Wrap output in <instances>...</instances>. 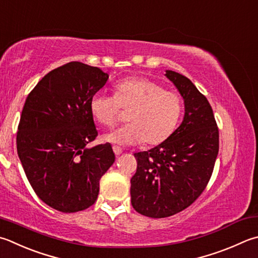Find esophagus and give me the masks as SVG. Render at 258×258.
I'll return each mask as SVG.
<instances>
[{"mask_svg": "<svg viewBox=\"0 0 258 258\" xmlns=\"http://www.w3.org/2000/svg\"><path fill=\"white\" fill-rule=\"evenodd\" d=\"M113 152H114V154L116 155V156H119V155L122 153V149H121L120 147H118V146H113Z\"/></svg>", "mask_w": 258, "mask_h": 258, "instance_id": "esophagus-1", "label": "esophagus"}]
</instances>
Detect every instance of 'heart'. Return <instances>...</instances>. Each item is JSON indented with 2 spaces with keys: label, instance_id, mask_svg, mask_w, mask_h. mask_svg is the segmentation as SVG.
<instances>
[{
  "label": "heart",
  "instance_id": "obj_1",
  "mask_svg": "<svg viewBox=\"0 0 258 258\" xmlns=\"http://www.w3.org/2000/svg\"><path fill=\"white\" fill-rule=\"evenodd\" d=\"M121 109L129 110V123L106 135L105 140L124 146L142 142L153 146L173 134L182 113V100L145 77L121 81L114 87V95L98 92L90 100L92 115L104 127L111 128L118 122Z\"/></svg>",
  "mask_w": 258,
  "mask_h": 258
}]
</instances>
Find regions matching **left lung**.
<instances>
[{
	"instance_id": "left-lung-1",
	"label": "left lung",
	"mask_w": 258,
	"mask_h": 258,
	"mask_svg": "<svg viewBox=\"0 0 258 258\" xmlns=\"http://www.w3.org/2000/svg\"><path fill=\"white\" fill-rule=\"evenodd\" d=\"M165 75L181 93L185 113L165 142L135 154L131 205L150 218L171 217L191 206L210 181L219 152V130L206 96L179 73Z\"/></svg>"
}]
</instances>
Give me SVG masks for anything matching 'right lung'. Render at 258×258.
Segmentation results:
<instances>
[{
    "label": "right lung",
    "mask_w": 258,
    "mask_h": 258,
    "mask_svg": "<svg viewBox=\"0 0 258 258\" xmlns=\"http://www.w3.org/2000/svg\"><path fill=\"white\" fill-rule=\"evenodd\" d=\"M109 75L71 61L48 73L23 105L17 149L24 173L42 202L60 212L85 210L114 163L110 144L89 148L98 136L90 100Z\"/></svg>",
    "instance_id": "add662e5"
}]
</instances>
